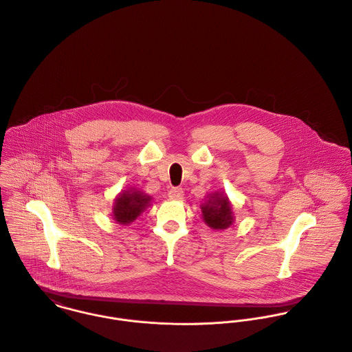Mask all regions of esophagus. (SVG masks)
<instances>
[{
	"instance_id": "esophagus-1",
	"label": "esophagus",
	"mask_w": 352,
	"mask_h": 352,
	"mask_svg": "<svg viewBox=\"0 0 352 352\" xmlns=\"http://www.w3.org/2000/svg\"><path fill=\"white\" fill-rule=\"evenodd\" d=\"M169 198H172V199H182L183 198V195H184V191H183V188H180V187H173V188H170L169 190Z\"/></svg>"
}]
</instances>
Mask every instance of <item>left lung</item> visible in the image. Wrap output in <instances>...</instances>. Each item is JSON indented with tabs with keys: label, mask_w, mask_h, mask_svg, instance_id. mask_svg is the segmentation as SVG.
<instances>
[{
	"label": "left lung",
	"mask_w": 352,
	"mask_h": 352,
	"mask_svg": "<svg viewBox=\"0 0 352 352\" xmlns=\"http://www.w3.org/2000/svg\"><path fill=\"white\" fill-rule=\"evenodd\" d=\"M204 220L213 230H226L234 223L232 209L228 198L212 197L208 204L202 206Z\"/></svg>",
	"instance_id": "1"
}]
</instances>
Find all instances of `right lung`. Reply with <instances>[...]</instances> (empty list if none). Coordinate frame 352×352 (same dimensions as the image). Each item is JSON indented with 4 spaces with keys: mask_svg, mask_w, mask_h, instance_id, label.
<instances>
[{
    "mask_svg": "<svg viewBox=\"0 0 352 352\" xmlns=\"http://www.w3.org/2000/svg\"><path fill=\"white\" fill-rule=\"evenodd\" d=\"M150 197L140 191H125L120 194L113 208V217L120 224L133 221L148 205Z\"/></svg>",
    "mask_w": 352,
    "mask_h": 352,
    "instance_id": "1",
    "label": "right lung"
}]
</instances>
